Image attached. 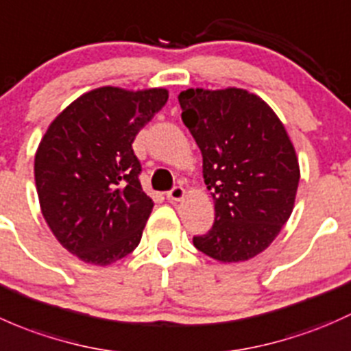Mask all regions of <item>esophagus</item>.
I'll return each instance as SVG.
<instances>
[{
	"label": "esophagus",
	"mask_w": 351,
	"mask_h": 351,
	"mask_svg": "<svg viewBox=\"0 0 351 351\" xmlns=\"http://www.w3.org/2000/svg\"><path fill=\"white\" fill-rule=\"evenodd\" d=\"M184 196H186V189L182 186H176L174 189H171L167 193V199L171 201H182Z\"/></svg>",
	"instance_id": "1"
}]
</instances>
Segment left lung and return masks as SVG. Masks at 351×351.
<instances>
[{
	"mask_svg": "<svg viewBox=\"0 0 351 351\" xmlns=\"http://www.w3.org/2000/svg\"><path fill=\"white\" fill-rule=\"evenodd\" d=\"M179 103L215 201V225L194 237V247L223 263L254 258L276 240L294 209L301 171L287 130L247 89L191 88Z\"/></svg>",
	"mask_w": 351,
	"mask_h": 351,
	"instance_id": "8db88e82",
	"label": "left lung"
}]
</instances>
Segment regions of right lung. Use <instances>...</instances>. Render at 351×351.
I'll list each match as a JSON object with an SVG mask.
<instances>
[{
    "label": "right lung",
    "instance_id": "right-lung-1",
    "mask_svg": "<svg viewBox=\"0 0 351 351\" xmlns=\"http://www.w3.org/2000/svg\"><path fill=\"white\" fill-rule=\"evenodd\" d=\"M167 99L165 88L103 86L72 101L42 136L34 167L42 215L84 263L111 265L138 247L154 201L132 143Z\"/></svg>",
    "mask_w": 351,
    "mask_h": 351
}]
</instances>
